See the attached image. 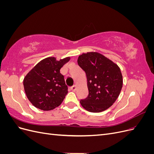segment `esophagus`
<instances>
[{"label": "esophagus", "instance_id": "esophagus-1", "mask_svg": "<svg viewBox=\"0 0 154 154\" xmlns=\"http://www.w3.org/2000/svg\"><path fill=\"white\" fill-rule=\"evenodd\" d=\"M76 85H73L72 87H71V91H73V92H74V91H76Z\"/></svg>", "mask_w": 154, "mask_h": 154}]
</instances>
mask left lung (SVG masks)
<instances>
[{
	"instance_id": "1",
	"label": "left lung",
	"mask_w": 154,
	"mask_h": 154,
	"mask_svg": "<svg viewBox=\"0 0 154 154\" xmlns=\"http://www.w3.org/2000/svg\"><path fill=\"white\" fill-rule=\"evenodd\" d=\"M78 63L85 72L88 94L82 106L91 112H103L116 101L123 87V76L118 65L98 53L79 56Z\"/></svg>"
}]
</instances>
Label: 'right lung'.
Returning <instances> with one entry per match:
<instances>
[{"label":"right lung","instance_id":"obj_1","mask_svg":"<svg viewBox=\"0 0 154 154\" xmlns=\"http://www.w3.org/2000/svg\"><path fill=\"white\" fill-rule=\"evenodd\" d=\"M67 57L57 61L54 57H48L37 63L25 76L24 91L27 98L36 108L51 110L62 103L68 92L64 76L60 73Z\"/></svg>","mask_w":154,"mask_h":154}]
</instances>
